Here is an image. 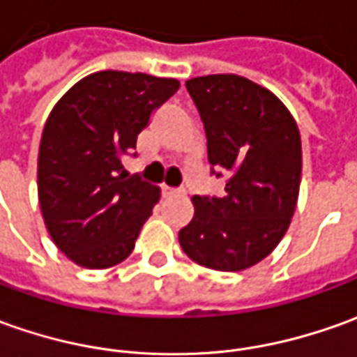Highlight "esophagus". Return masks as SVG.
<instances>
[{"instance_id": "34e87169", "label": "esophagus", "mask_w": 357, "mask_h": 357, "mask_svg": "<svg viewBox=\"0 0 357 357\" xmlns=\"http://www.w3.org/2000/svg\"><path fill=\"white\" fill-rule=\"evenodd\" d=\"M179 193H183V191L176 188H168V185H162V195L164 197H172V195H179Z\"/></svg>"}]
</instances>
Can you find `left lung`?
Instances as JSON below:
<instances>
[{
	"label": "left lung",
	"instance_id": "obj_1",
	"mask_svg": "<svg viewBox=\"0 0 357 357\" xmlns=\"http://www.w3.org/2000/svg\"><path fill=\"white\" fill-rule=\"evenodd\" d=\"M205 135L211 174L222 195H195V215L179 230L193 261L240 271L270 256L289 229L301 183L295 119L270 89L236 74L185 82Z\"/></svg>",
	"mask_w": 357,
	"mask_h": 357
}]
</instances>
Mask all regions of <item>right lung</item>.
<instances>
[{"mask_svg":"<svg viewBox=\"0 0 357 357\" xmlns=\"http://www.w3.org/2000/svg\"><path fill=\"white\" fill-rule=\"evenodd\" d=\"M178 79L103 70L79 79L48 115L38 148V203L48 234L89 270L128 258L160 189L127 178L123 156Z\"/></svg>","mask_w":357,"mask_h":357,"instance_id":"add662e5","label":"right lung"}]
</instances>
